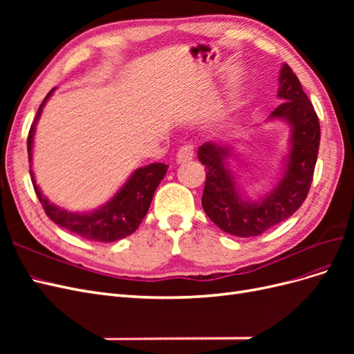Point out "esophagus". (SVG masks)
I'll return each mask as SVG.
<instances>
[{
    "label": "esophagus",
    "mask_w": 354,
    "mask_h": 354,
    "mask_svg": "<svg viewBox=\"0 0 354 354\" xmlns=\"http://www.w3.org/2000/svg\"><path fill=\"white\" fill-rule=\"evenodd\" d=\"M194 158V146L185 145L178 149L177 152V162H186V160Z\"/></svg>",
    "instance_id": "34e87169"
}]
</instances>
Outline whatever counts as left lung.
<instances>
[{
	"mask_svg": "<svg viewBox=\"0 0 354 354\" xmlns=\"http://www.w3.org/2000/svg\"><path fill=\"white\" fill-rule=\"evenodd\" d=\"M277 97L283 102L269 120H281L289 125V147L282 160L281 178L261 199L251 201L238 185L229 168L233 156L230 143L207 142L198 149V159L207 168L203 211L233 236H259L289 218L303 205L312 185L320 142L319 120L297 75L286 63L279 72Z\"/></svg>",
	"mask_w": 354,
	"mask_h": 354,
	"instance_id": "left-lung-1",
	"label": "left lung"
}]
</instances>
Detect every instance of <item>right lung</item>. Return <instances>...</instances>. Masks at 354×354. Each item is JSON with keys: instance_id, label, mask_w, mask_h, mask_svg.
<instances>
[{"instance_id": "1", "label": "right lung", "mask_w": 354, "mask_h": 354, "mask_svg": "<svg viewBox=\"0 0 354 354\" xmlns=\"http://www.w3.org/2000/svg\"><path fill=\"white\" fill-rule=\"evenodd\" d=\"M53 91H55V88L42 100L28 134V155L30 164L29 173L42 208H44L50 220L55 221L57 226L78 234L84 239L95 242H115L118 239L127 238L128 234L134 233L137 227L140 226L149 207H151L156 187L167 174L168 165L156 162L137 168L108 202L90 212H71L51 203L42 195L34 173H32V145H34L35 127L42 108L51 97Z\"/></svg>"}]
</instances>
